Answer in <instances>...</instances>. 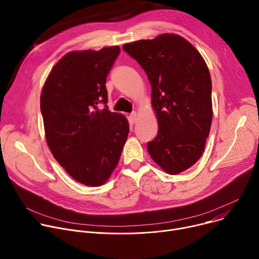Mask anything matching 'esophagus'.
<instances>
[{
  "instance_id": "esophagus-1",
  "label": "esophagus",
  "mask_w": 259,
  "mask_h": 259,
  "mask_svg": "<svg viewBox=\"0 0 259 259\" xmlns=\"http://www.w3.org/2000/svg\"><path fill=\"white\" fill-rule=\"evenodd\" d=\"M136 121H137V114H136L135 112H133V113H131L130 116H129V122H130L131 124H135Z\"/></svg>"
}]
</instances>
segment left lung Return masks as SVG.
<instances>
[{"label": "left lung", "instance_id": "obj_1", "mask_svg": "<svg viewBox=\"0 0 259 259\" xmlns=\"http://www.w3.org/2000/svg\"><path fill=\"white\" fill-rule=\"evenodd\" d=\"M123 50L145 71L159 131L147 142L152 159L175 175L202 156L212 122V83L199 51L182 36L164 33L125 44Z\"/></svg>", "mask_w": 259, "mask_h": 259}]
</instances>
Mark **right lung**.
<instances>
[{
	"mask_svg": "<svg viewBox=\"0 0 259 259\" xmlns=\"http://www.w3.org/2000/svg\"><path fill=\"white\" fill-rule=\"evenodd\" d=\"M119 54L118 46L67 53L52 68L41 94L52 155L73 179L88 187L108 179L129 133L127 119L109 112L106 104V77Z\"/></svg>",
	"mask_w": 259,
	"mask_h": 259,
	"instance_id": "right-lung-1",
	"label": "right lung"
}]
</instances>
